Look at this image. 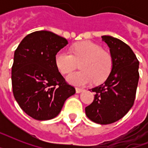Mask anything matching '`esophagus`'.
<instances>
[{
    "label": "esophagus",
    "mask_w": 148,
    "mask_h": 148,
    "mask_svg": "<svg viewBox=\"0 0 148 148\" xmlns=\"http://www.w3.org/2000/svg\"><path fill=\"white\" fill-rule=\"evenodd\" d=\"M84 90L83 88H76V93L79 94V93L82 92Z\"/></svg>",
    "instance_id": "obj_1"
}]
</instances>
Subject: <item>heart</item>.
<instances>
[{"mask_svg":"<svg viewBox=\"0 0 148 148\" xmlns=\"http://www.w3.org/2000/svg\"><path fill=\"white\" fill-rule=\"evenodd\" d=\"M71 51V53L58 51L54 58L56 67L63 74L73 71L77 64L81 63V71L67 76L69 83L83 86L93 81L95 84H101L108 78L113 67L112 56L108 51L90 41L77 43L72 46Z\"/></svg>","mask_w":148,"mask_h":148,"instance_id":"b5f03b06","label":"heart"}]
</instances>
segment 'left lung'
Segmentation results:
<instances>
[{
  "label": "left lung",
  "mask_w": 148,
  "mask_h": 148,
  "mask_svg": "<svg viewBox=\"0 0 148 148\" xmlns=\"http://www.w3.org/2000/svg\"><path fill=\"white\" fill-rule=\"evenodd\" d=\"M113 58V67L105 82L92 88L95 99L85 108L87 117L100 124L121 119L134 105L139 80V61L131 48L111 36H102Z\"/></svg>",
  "instance_id": "1"
}]
</instances>
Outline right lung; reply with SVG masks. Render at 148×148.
I'll return each mask as SVG.
<instances>
[{
    "instance_id": "obj_1",
    "label": "right lung",
    "mask_w": 148,
    "mask_h": 148,
    "mask_svg": "<svg viewBox=\"0 0 148 148\" xmlns=\"http://www.w3.org/2000/svg\"><path fill=\"white\" fill-rule=\"evenodd\" d=\"M67 45L51 31L29 34L14 52L11 70L13 94L22 110L38 121L57 117L75 88L56 67V53Z\"/></svg>"
}]
</instances>
